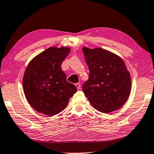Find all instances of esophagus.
Segmentation results:
<instances>
[{
    "label": "esophagus",
    "instance_id": "1",
    "mask_svg": "<svg viewBox=\"0 0 154 154\" xmlns=\"http://www.w3.org/2000/svg\"><path fill=\"white\" fill-rule=\"evenodd\" d=\"M75 87H77V89H80V87H81L80 84H79V83H76L75 84Z\"/></svg>",
    "mask_w": 154,
    "mask_h": 154
}]
</instances>
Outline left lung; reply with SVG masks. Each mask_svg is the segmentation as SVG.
Masks as SVG:
<instances>
[{"instance_id": "8db88e82", "label": "left lung", "mask_w": 154, "mask_h": 154, "mask_svg": "<svg viewBox=\"0 0 154 154\" xmlns=\"http://www.w3.org/2000/svg\"><path fill=\"white\" fill-rule=\"evenodd\" d=\"M89 77L82 86L85 96L98 111L109 113L118 110L130 96L132 81L124 60L101 48L84 46Z\"/></svg>"}]
</instances>
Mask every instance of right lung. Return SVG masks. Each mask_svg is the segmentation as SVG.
<instances>
[{
	"label": "right lung",
	"mask_w": 154,
	"mask_h": 154,
	"mask_svg": "<svg viewBox=\"0 0 154 154\" xmlns=\"http://www.w3.org/2000/svg\"><path fill=\"white\" fill-rule=\"evenodd\" d=\"M70 52L69 47H50L29 63L22 85L26 101L36 111L53 116L67 107L77 88L68 82L61 64Z\"/></svg>",
	"instance_id": "right-lung-1"
}]
</instances>
